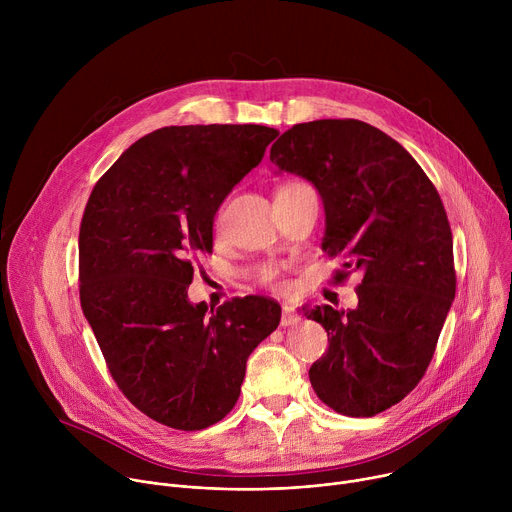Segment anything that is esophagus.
<instances>
[{"label": "esophagus", "instance_id": "34e87169", "mask_svg": "<svg viewBox=\"0 0 512 512\" xmlns=\"http://www.w3.org/2000/svg\"><path fill=\"white\" fill-rule=\"evenodd\" d=\"M298 322V312L291 306H283L281 310V326H291Z\"/></svg>", "mask_w": 512, "mask_h": 512}]
</instances>
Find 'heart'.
Returning <instances> with one entry per match:
<instances>
[{
  "label": "heart",
  "mask_w": 512,
  "mask_h": 512,
  "mask_svg": "<svg viewBox=\"0 0 512 512\" xmlns=\"http://www.w3.org/2000/svg\"><path fill=\"white\" fill-rule=\"evenodd\" d=\"M294 186H300V182H289V184H285V186H281V188H294ZM261 279H263V283H267V285H279V283H281V281H279V269L267 267V269L263 271Z\"/></svg>",
  "instance_id": "heart-1"
}]
</instances>
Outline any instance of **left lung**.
<instances>
[{"label": "left lung", "mask_w": 512, "mask_h": 512, "mask_svg": "<svg viewBox=\"0 0 512 512\" xmlns=\"http://www.w3.org/2000/svg\"><path fill=\"white\" fill-rule=\"evenodd\" d=\"M269 160L320 192L322 249L344 259L334 279L362 273L354 310L306 312L330 342L310 383L334 411L373 417L421 381L456 296L442 198L401 143L358 119L298 123L271 145Z\"/></svg>", "instance_id": "8db88e82"}]
</instances>
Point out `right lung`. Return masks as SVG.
Instances as JSON below:
<instances>
[{"mask_svg": "<svg viewBox=\"0 0 512 512\" xmlns=\"http://www.w3.org/2000/svg\"><path fill=\"white\" fill-rule=\"evenodd\" d=\"M279 135L265 125H172L103 174L79 235L81 306L123 395L154 421L196 431L237 403L247 358L279 324L261 296L190 304L192 259L212 251L218 206Z\"/></svg>", "mask_w": 512, "mask_h": 512, "instance_id": "right-lung-1", "label": "right lung"}]
</instances>
